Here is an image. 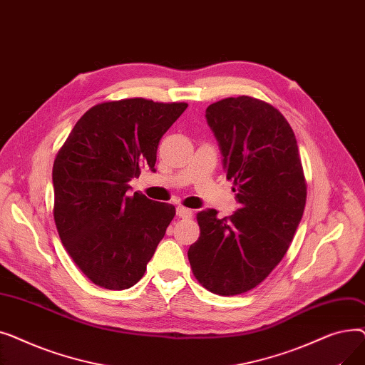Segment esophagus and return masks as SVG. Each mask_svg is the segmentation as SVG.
I'll list each match as a JSON object with an SVG mask.
<instances>
[{
  "mask_svg": "<svg viewBox=\"0 0 365 365\" xmlns=\"http://www.w3.org/2000/svg\"><path fill=\"white\" fill-rule=\"evenodd\" d=\"M176 215L179 217H182V219H190V217H192V210H189V208H185V207L179 205L176 208Z\"/></svg>",
  "mask_w": 365,
  "mask_h": 365,
  "instance_id": "obj_1",
  "label": "esophagus"
}]
</instances>
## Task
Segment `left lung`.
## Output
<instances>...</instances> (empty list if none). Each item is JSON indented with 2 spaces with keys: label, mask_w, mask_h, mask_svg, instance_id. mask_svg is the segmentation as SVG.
Segmentation results:
<instances>
[{
  "label": "left lung",
  "mask_w": 365,
  "mask_h": 365,
  "mask_svg": "<svg viewBox=\"0 0 365 365\" xmlns=\"http://www.w3.org/2000/svg\"><path fill=\"white\" fill-rule=\"evenodd\" d=\"M205 118L240 208L223 219L215 208L200 212L201 234L187 257L207 290L235 296L259 285L289 250L306 183L294 131L269 103L227 98L210 105Z\"/></svg>",
  "instance_id": "left-lung-1"
}]
</instances>
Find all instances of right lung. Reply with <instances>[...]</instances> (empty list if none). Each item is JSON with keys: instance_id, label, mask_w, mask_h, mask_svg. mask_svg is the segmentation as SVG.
Segmentation results:
<instances>
[{"instance_id": "obj_1", "label": "right lung", "mask_w": 365, "mask_h": 365, "mask_svg": "<svg viewBox=\"0 0 365 365\" xmlns=\"http://www.w3.org/2000/svg\"><path fill=\"white\" fill-rule=\"evenodd\" d=\"M186 108L140 98L96 105L57 152V232L96 285L125 290L136 284L175 217V205L127 192L140 167L155 171L158 143Z\"/></svg>"}]
</instances>
